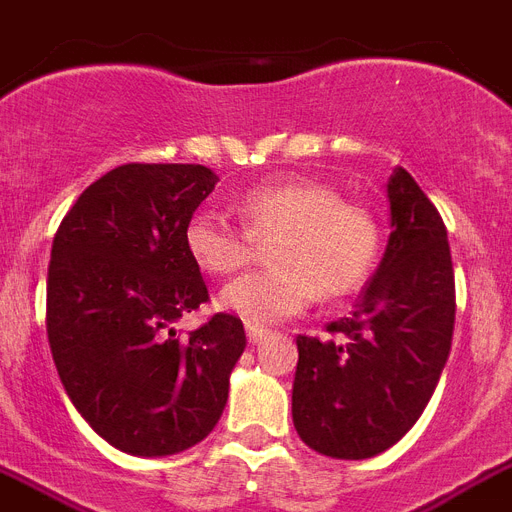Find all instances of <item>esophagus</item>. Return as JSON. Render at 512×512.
Instances as JSON below:
<instances>
[{"label": "esophagus", "instance_id": "1", "mask_svg": "<svg viewBox=\"0 0 512 512\" xmlns=\"http://www.w3.org/2000/svg\"><path fill=\"white\" fill-rule=\"evenodd\" d=\"M268 328H260V326H247V339L249 344H260L263 339H268Z\"/></svg>", "mask_w": 512, "mask_h": 512}]
</instances>
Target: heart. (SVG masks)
<instances>
[{
  "label": "heart",
  "instance_id": "heart-1",
  "mask_svg": "<svg viewBox=\"0 0 512 512\" xmlns=\"http://www.w3.org/2000/svg\"><path fill=\"white\" fill-rule=\"evenodd\" d=\"M244 231L215 210L186 220L184 247L207 276H231L268 242L273 270L228 284L218 305L252 326L278 323L326 299L347 297L368 281L381 234L371 210L347 202L313 178H281L244 191L236 202Z\"/></svg>",
  "mask_w": 512,
  "mask_h": 512
}]
</instances>
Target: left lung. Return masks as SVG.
Returning a JSON list of instances; mask_svg holds the SVG:
<instances>
[{
  "instance_id": "left-lung-1",
  "label": "left lung",
  "mask_w": 512,
  "mask_h": 512,
  "mask_svg": "<svg viewBox=\"0 0 512 512\" xmlns=\"http://www.w3.org/2000/svg\"><path fill=\"white\" fill-rule=\"evenodd\" d=\"M392 234L355 313L331 336H297L292 418L310 450L365 460L429 405L455 328V273L442 215L405 168L386 181Z\"/></svg>"
}]
</instances>
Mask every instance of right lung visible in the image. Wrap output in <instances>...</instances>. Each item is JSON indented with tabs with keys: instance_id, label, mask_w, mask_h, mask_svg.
<instances>
[{
	"instance_id": "obj_1",
	"label": "right lung",
	"mask_w": 512,
	"mask_h": 512,
	"mask_svg": "<svg viewBox=\"0 0 512 512\" xmlns=\"http://www.w3.org/2000/svg\"><path fill=\"white\" fill-rule=\"evenodd\" d=\"M215 184L205 165L128 162L83 191L54 234V365L83 421L128 455L162 458L202 442L247 347L242 321L226 313L189 339L176 334L178 318L210 299L184 228Z\"/></svg>"
}]
</instances>
